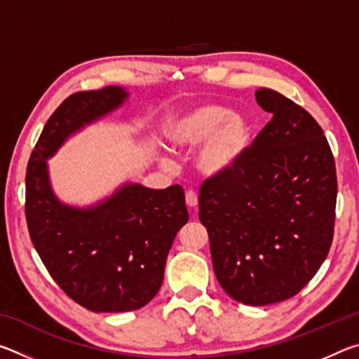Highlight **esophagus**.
<instances>
[{
	"mask_svg": "<svg viewBox=\"0 0 359 359\" xmlns=\"http://www.w3.org/2000/svg\"><path fill=\"white\" fill-rule=\"evenodd\" d=\"M185 201H187V204L190 205L191 209H194L198 205V194L194 193V191H187V194H185Z\"/></svg>",
	"mask_w": 359,
	"mask_h": 359,
	"instance_id": "1",
	"label": "esophagus"
}]
</instances>
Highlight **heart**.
I'll return each instance as SVG.
<instances>
[{
    "label": "heart",
    "mask_w": 359,
    "mask_h": 359,
    "mask_svg": "<svg viewBox=\"0 0 359 359\" xmlns=\"http://www.w3.org/2000/svg\"><path fill=\"white\" fill-rule=\"evenodd\" d=\"M166 139L180 150L203 144L196 168L209 177H224L244 160L252 141V125L226 106L205 102L175 115L166 128Z\"/></svg>",
    "instance_id": "b5f03b06"
}]
</instances>
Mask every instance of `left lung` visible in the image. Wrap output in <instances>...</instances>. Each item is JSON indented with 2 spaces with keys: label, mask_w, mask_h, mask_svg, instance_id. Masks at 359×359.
I'll return each instance as SVG.
<instances>
[{
  "label": "left lung",
  "mask_w": 359,
  "mask_h": 359,
  "mask_svg": "<svg viewBox=\"0 0 359 359\" xmlns=\"http://www.w3.org/2000/svg\"><path fill=\"white\" fill-rule=\"evenodd\" d=\"M255 96L272 120L234 172L204 180L198 217L222 288L247 306H267L299 293L330 253L337 177L306 109L271 88Z\"/></svg>",
  "instance_id": "left-lung-1"
}]
</instances>
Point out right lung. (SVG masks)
Returning a JSON list of instances; mask_svg holds the SVG:
<instances>
[{
  "label": "right lung",
  "mask_w": 359,
  "mask_h": 359,
  "mask_svg": "<svg viewBox=\"0 0 359 359\" xmlns=\"http://www.w3.org/2000/svg\"><path fill=\"white\" fill-rule=\"evenodd\" d=\"M126 98L118 87L68 96L47 120L27 168L25 215L36 252L58 287L92 312L136 311L154 299L169 248L188 222L180 185L151 190L126 184L88 209L53 194L47 158Z\"/></svg>",
  "instance_id": "1"
}]
</instances>
